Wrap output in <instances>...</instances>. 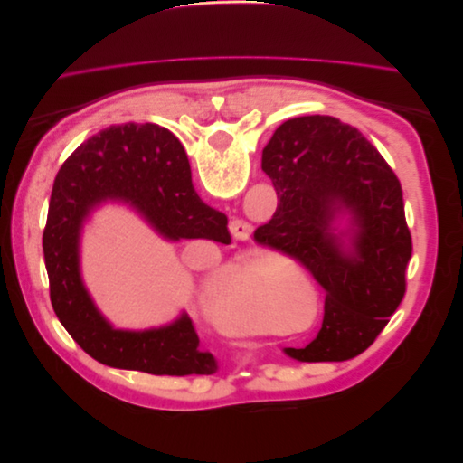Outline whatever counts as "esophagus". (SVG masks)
<instances>
[{
  "label": "esophagus",
  "mask_w": 463,
  "mask_h": 463,
  "mask_svg": "<svg viewBox=\"0 0 463 463\" xmlns=\"http://www.w3.org/2000/svg\"><path fill=\"white\" fill-rule=\"evenodd\" d=\"M230 232H232L235 241H245L250 235H253V226H250V223L245 220H232Z\"/></svg>",
  "instance_id": "obj_1"
}]
</instances>
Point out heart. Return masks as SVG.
Here are the masks:
<instances>
[{"label":"heart","instance_id":"1","mask_svg":"<svg viewBox=\"0 0 463 463\" xmlns=\"http://www.w3.org/2000/svg\"><path fill=\"white\" fill-rule=\"evenodd\" d=\"M307 276L278 253H250L208 279L204 305L216 325L235 335L284 332V309H276L288 288H301ZM277 326L274 327L273 325Z\"/></svg>","mask_w":463,"mask_h":463}]
</instances>
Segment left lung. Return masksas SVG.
<instances>
[{"instance_id": "8db88e82", "label": "left lung", "mask_w": 463, "mask_h": 463, "mask_svg": "<svg viewBox=\"0 0 463 463\" xmlns=\"http://www.w3.org/2000/svg\"><path fill=\"white\" fill-rule=\"evenodd\" d=\"M262 170L278 208L255 241L299 260L326 291L317 338L284 352L307 363L363 354L405 293L413 247L400 179L365 137L330 116L279 125ZM340 213L350 218L349 236L333 228Z\"/></svg>"}]
</instances>
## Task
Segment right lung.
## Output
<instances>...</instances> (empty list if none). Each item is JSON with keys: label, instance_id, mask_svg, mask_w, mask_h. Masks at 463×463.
Masks as SVG:
<instances>
[{"label": "right lung", "instance_id": "add662e5", "mask_svg": "<svg viewBox=\"0 0 463 463\" xmlns=\"http://www.w3.org/2000/svg\"><path fill=\"white\" fill-rule=\"evenodd\" d=\"M106 201L133 206L165 240L230 243L226 214L204 204L191 184L187 154L156 123H123L90 137L55 175L42 249L55 315L85 352L114 369L148 374H213V354L184 313L170 326L111 328L82 286L79 237L90 210Z\"/></svg>", "mask_w": 463, "mask_h": 463}]
</instances>
